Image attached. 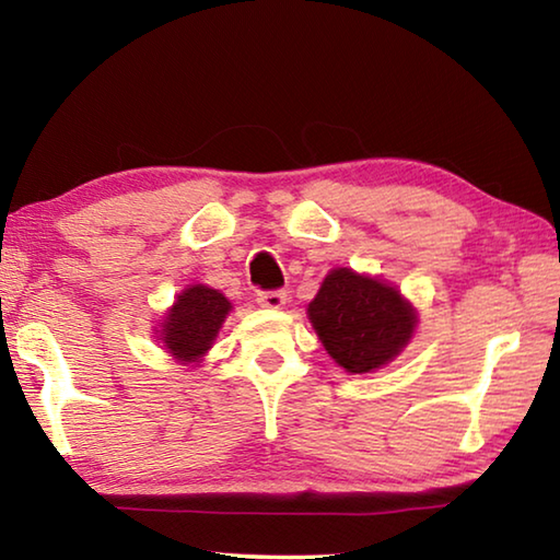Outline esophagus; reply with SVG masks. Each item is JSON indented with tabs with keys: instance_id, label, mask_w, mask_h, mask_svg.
<instances>
[{
	"instance_id": "34e87169",
	"label": "esophagus",
	"mask_w": 560,
	"mask_h": 560,
	"mask_svg": "<svg viewBox=\"0 0 560 560\" xmlns=\"http://www.w3.org/2000/svg\"><path fill=\"white\" fill-rule=\"evenodd\" d=\"M257 303L261 308H283L287 306V291H259Z\"/></svg>"
}]
</instances>
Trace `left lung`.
Returning a JSON list of instances; mask_svg holds the SVG:
<instances>
[{"label": "left lung", "mask_w": 560, "mask_h": 560, "mask_svg": "<svg viewBox=\"0 0 560 560\" xmlns=\"http://www.w3.org/2000/svg\"><path fill=\"white\" fill-rule=\"evenodd\" d=\"M306 314L328 355L353 375L390 363L417 328V308L400 289L348 267L328 271Z\"/></svg>", "instance_id": "obj_1"}]
</instances>
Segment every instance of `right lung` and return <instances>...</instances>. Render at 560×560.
Here are the masks:
<instances>
[{
    "label": "right lung",
    "instance_id": "right-lung-1",
    "mask_svg": "<svg viewBox=\"0 0 560 560\" xmlns=\"http://www.w3.org/2000/svg\"><path fill=\"white\" fill-rule=\"evenodd\" d=\"M230 311L232 301L224 293L205 283H189L177 293L163 324L155 326L158 343H163L179 365L202 363Z\"/></svg>",
    "mask_w": 560,
    "mask_h": 560
}]
</instances>
